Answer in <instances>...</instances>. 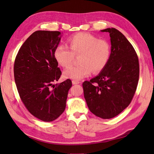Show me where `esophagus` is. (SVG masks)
<instances>
[{
    "instance_id": "obj_1",
    "label": "esophagus",
    "mask_w": 154,
    "mask_h": 154,
    "mask_svg": "<svg viewBox=\"0 0 154 154\" xmlns=\"http://www.w3.org/2000/svg\"><path fill=\"white\" fill-rule=\"evenodd\" d=\"M72 83L73 85H76V84H79V83H80V82L77 80H72Z\"/></svg>"
}]
</instances>
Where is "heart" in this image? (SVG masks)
Instances as JSON below:
<instances>
[{"label": "heart", "instance_id": "heart-1", "mask_svg": "<svg viewBox=\"0 0 154 154\" xmlns=\"http://www.w3.org/2000/svg\"><path fill=\"white\" fill-rule=\"evenodd\" d=\"M67 44L70 50L63 45L55 49V60L61 66L67 67L72 64L74 56H80L78 61L80 64L65 70L63 76L66 78L82 80L89 76L92 71H101L109 61L111 48L106 40L97 39L87 32H78L70 37Z\"/></svg>", "mask_w": 154, "mask_h": 154}]
</instances>
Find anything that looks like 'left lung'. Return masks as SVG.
<instances>
[{"label":"left lung","instance_id":"left-lung-1","mask_svg":"<svg viewBox=\"0 0 154 154\" xmlns=\"http://www.w3.org/2000/svg\"><path fill=\"white\" fill-rule=\"evenodd\" d=\"M110 37L109 61L99 74L83 83L90 111L97 117L110 119L129 105L136 91L139 65L132 44L118 29L106 28Z\"/></svg>","mask_w":154,"mask_h":154}]
</instances>
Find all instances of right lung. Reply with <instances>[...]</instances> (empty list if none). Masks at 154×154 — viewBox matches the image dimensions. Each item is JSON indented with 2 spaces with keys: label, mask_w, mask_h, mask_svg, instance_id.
<instances>
[{
  "label": "right lung",
  "mask_w": 154,
  "mask_h": 154,
  "mask_svg": "<svg viewBox=\"0 0 154 154\" xmlns=\"http://www.w3.org/2000/svg\"><path fill=\"white\" fill-rule=\"evenodd\" d=\"M59 31H36L22 44L14 63V77L18 94L26 109L35 117L50 122L65 110L68 79L60 84L62 72L54 52L62 37Z\"/></svg>",
  "instance_id": "right-lung-1"
}]
</instances>
